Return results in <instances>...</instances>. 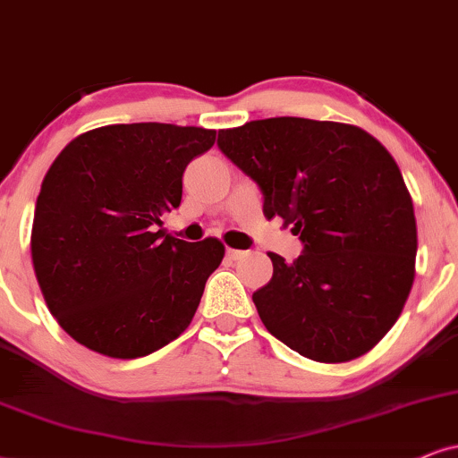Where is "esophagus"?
I'll return each mask as SVG.
<instances>
[{
	"instance_id": "obj_1",
	"label": "esophagus",
	"mask_w": 458,
	"mask_h": 458,
	"mask_svg": "<svg viewBox=\"0 0 458 458\" xmlns=\"http://www.w3.org/2000/svg\"><path fill=\"white\" fill-rule=\"evenodd\" d=\"M247 251H242V249H225V258L230 259V262H236V259L245 258Z\"/></svg>"
}]
</instances>
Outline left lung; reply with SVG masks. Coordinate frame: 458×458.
<instances>
[{
	"label": "left lung",
	"instance_id": "left-lung-1",
	"mask_svg": "<svg viewBox=\"0 0 458 458\" xmlns=\"http://www.w3.org/2000/svg\"><path fill=\"white\" fill-rule=\"evenodd\" d=\"M217 146L264 194V216L302 241L253 293L266 329L321 363L366 355L395 326L414 283L416 219L397 162L359 126L253 120Z\"/></svg>",
	"mask_w": 458,
	"mask_h": 458
}]
</instances>
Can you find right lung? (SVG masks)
I'll return each instance as SVG.
<instances>
[{"label": "right lung", "instance_id": "1", "mask_svg": "<svg viewBox=\"0 0 458 458\" xmlns=\"http://www.w3.org/2000/svg\"><path fill=\"white\" fill-rule=\"evenodd\" d=\"M216 131L160 123L109 124L67 143L36 202L31 259L46 304L75 343L137 359L192 321L222 264L217 239L165 234L190 160Z\"/></svg>", "mask_w": 458, "mask_h": 458}]
</instances>
